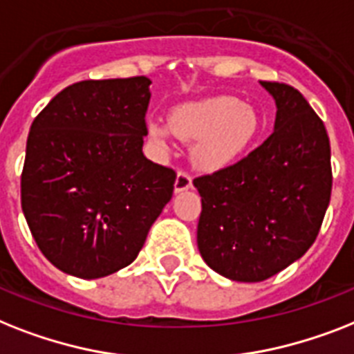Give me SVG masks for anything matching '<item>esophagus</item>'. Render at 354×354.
<instances>
[{
  "instance_id": "esophagus-1",
  "label": "esophagus",
  "mask_w": 354,
  "mask_h": 354,
  "mask_svg": "<svg viewBox=\"0 0 354 354\" xmlns=\"http://www.w3.org/2000/svg\"><path fill=\"white\" fill-rule=\"evenodd\" d=\"M192 187V178L187 172H178L176 180H174V192H183Z\"/></svg>"
}]
</instances>
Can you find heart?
Here are the masks:
<instances>
[{"label": "heart", "instance_id": "b5f03b06", "mask_svg": "<svg viewBox=\"0 0 354 354\" xmlns=\"http://www.w3.org/2000/svg\"><path fill=\"white\" fill-rule=\"evenodd\" d=\"M261 122L257 109L229 96H212L178 105L169 122L149 120L145 138L160 158L171 152L172 134L192 142L191 162L205 172L229 167L258 140Z\"/></svg>", "mask_w": 354, "mask_h": 354}]
</instances>
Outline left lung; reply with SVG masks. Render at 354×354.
I'll list each match as a JSON object with an SVG mask.
<instances>
[{
    "label": "left lung",
    "mask_w": 354,
    "mask_h": 354,
    "mask_svg": "<svg viewBox=\"0 0 354 354\" xmlns=\"http://www.w3.org/2000/svg\"><path fill=\"white\" fill-rule=\"evenodd\" d=\"M260 85L277 105L271 136L231 167L192 182L202 196L200 254L234 281L267 280L304 257L331 200L324 122L297 88Z\"/></svg>",
    "instance_id": "1"
}]
</instances>
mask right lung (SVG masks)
Listing matches in <instances>:
<instances>
[{"mask_svg":"<svg viewBox=\"0 0 354 354\" xmlns=\"http://www.w3.org/2000/svg\"><path fill=\"white\" fill-rule=\"evenodd\" d=\"M145 76L63 88L30 125L21 209L39 251L71 277H109L136 260L171 202L176 174L143 156Z\"/></svg>","mask_w":354,"mask_h":354,"instance_id":"add662e5","label":"right lung"}]
</instances>
